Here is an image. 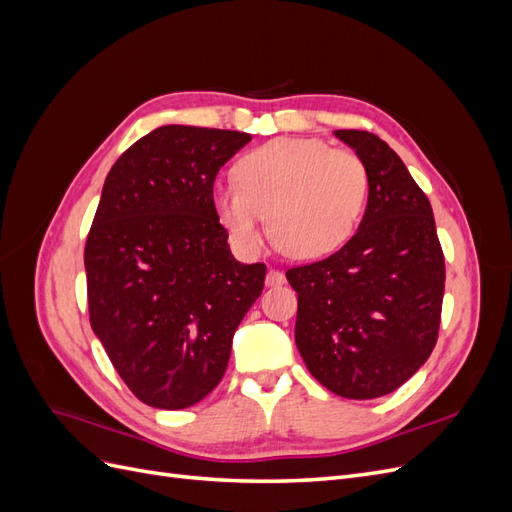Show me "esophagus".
<instances>
[{
    "mask_svg": "<svg viewBox=\"0 0 512 512\" xmlns=\"http://www.w3.org/2000/svg\"><path fill=\"white\" fill-rule=\"evenodd\" d=\"M284 282H286V277H284L282 271L271 269V271L267 273V286H282Z\"/></svg>",
    "mask_w": 512,
    "mask_h": 512,
    "instance_id": "1",
    "label": "esophagus"
}]
</instances>
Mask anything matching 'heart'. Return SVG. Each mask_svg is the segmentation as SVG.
<instances>
[{
	"label": "heart",
	"mask_w": 512,
	"mask_h": 512,
	"mask_svg": "<svg viewBox=\"0 0 512 512\" xmlns=\"http://www.w3.org/2000/svg\"><path fill=\"white\" fill-rule=\"evenodd\" d=\"M237 185L215 188L213 205L230 241L243 252L262 243L269 213L273 241L292 258L339 250L359 226L369 177L352 151L320 138H273L235 164Z\"/></svg>",
	"instance_id": "b5f03b06"
}]
</instances>
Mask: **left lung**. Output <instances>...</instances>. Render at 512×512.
Returning <instances> with one entry per match:
<instances>
[{"label": "left lung", "mask_w": 512, "mask_h": 512, "mask_svg": "<svg viewBox=\"0 0 512 512\" xmlns=\"http://www.w3.org/2000/svg\"><path fill=\"white\" fill-rule=\"evenodd\" d=\"M367 168V209L329 258L286 271L299 309L294 342L322 386L346 399L389 395L438 342L444 254L429 198L382 138L335 130Z\"/></svg>", "instance_id": "8db88e82"}]
</instances>
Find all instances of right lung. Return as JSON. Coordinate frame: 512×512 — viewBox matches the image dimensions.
Returning <instances> with one entry per match:
<instances>
[{"mask_svg":"<svg viewBox=\"0 0 512 512\" xmlns=\"http://www.w3.org/2000/svg\"><path fill=\"white\" fill-rule=\"evenodd\" d=\"M250 134L162 126L106 175L85 243L89 322L143 404L181 410L220 384L267 267L243 265L213 205L220 168Z\"/></svg>","mask_w":512,"mask_h":512,"instance_id":"obj_1","label":"right lung"}]
</instances>
